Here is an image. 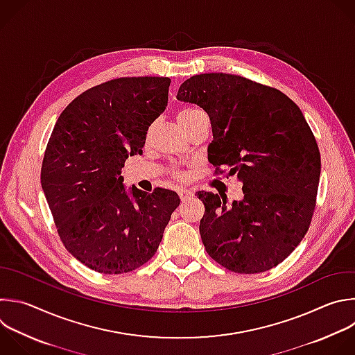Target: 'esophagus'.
<instances>
[{
  "instance_id": "obj_1",
  "label": "esophagus",
  "mask_w": 355,
  "mask_h": 355,
  "mask_svg": "<svg viewBox=\"0 0 355 355\" xmlns=\"http://www.w3.org/2000/svg\"><path fill=\"white\" fill-rule=\"evenodd\" d=\"M178 195H180V198H181V200H182V202H187L188 199H191V198L193 196L192 191H189V189H180Z\"/></svg>"
}]
</instances>
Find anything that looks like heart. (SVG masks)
I'll list each match as a JSON object with an SVG mask.
<instances>
[{
    "label": "heart",
    "instance_id": "b5f03b06",
    "mask_svg": "<svg viewBox=\"0 0 355 355\" xmlns=\"http://www.w3.org/2000/svg\"><path fill=\"white\" fill-rule=\"evenodd\" d=\"M200 114H203V112H202L200 110L195 108V107H184V108H181V110L178 111V114H177V121H178L180 125H182V124H185V123L193 120L195 116H198V115H200Z\"/></svg>",
    "mask_w": 355,
    "mask_h": 355
}]
</instances>
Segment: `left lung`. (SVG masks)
Returning a JSON list of instances; mask_svg holds the SVG:
<instances>
[{"label":"left lung","instance_id":"8db88e82","mask_svg":"<svg viewBox=\"0 0 355 355\" xmlns=\"http://www.w3.org/2000/svg\"><path fill=\"white\" fill-rule=\"evenodd\" d=\"M177 98L207 112L209 162L243 182V199L230 206L221 193H196L206 252L235 273L277 266L301 243L315 210L320 153L304 114L280 90L228 73L191 76Z\"/></svg>","mask_w":355,"mask_h":355}]
</instances>
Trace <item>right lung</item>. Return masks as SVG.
Returning a JSON list of instances; mask_svg holds the SVG:
<instances>
[{"label": "right lung", "instance_id": "add662e5", "mask_svg": "<svg viewBox=\"0 0 355 355\" xmlns=\"http://www.w3.org/2000/svg\"><path fill=\"white\" fill-rule=\"evenodd\" d=\"M170 78H120L72 100L58 116L42 166V188L68 252L94 272L120 275L157 251L174 191L124 185L121 170L141 155L166 110Z\"/></svg>", "mask_w": 355, "mask_h": 355}]
</instances>
